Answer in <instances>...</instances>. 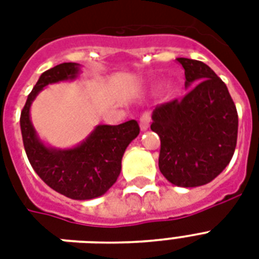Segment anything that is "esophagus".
I'll use <instances>...</instances> for the list:
<instances>
[{"instance_id":"obj_1","label":"esophagus","mask_w":259,"mask_h":259,"mask_svg":"<svg viewBox=\"0 0 259 259\" xmlns=\"http://www.w3.org/2000/svg\"><path fill=\"white\" fill-rule=\"evenodd\" d=\"M150 119H152V115H150V113L142 114L141 118H140V127H141L142 132H145V130L149 127Z\"/></svg>"}]
</instances>
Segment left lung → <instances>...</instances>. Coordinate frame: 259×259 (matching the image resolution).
<instances>
[{"label":"left lung","instance_id":"1","mask_svg":"<svg viewBox=\"0 0 259 259\" xmlns=\"http://www.w3.org/2000/svg\"><path fill=\"white\" fill-rule=\"evenodd\" d=\"M184 68L181 99L157 106L150 129L161 140L158 168L184 188L200 187L223 172L233 158L238 113L223 80L199 60L177 58Z\"/></svg>","mask_w":259,"mask_h":259}]
</instances>
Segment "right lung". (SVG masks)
I'll return each mask as SVG.
<instances>
[{
    "mask_svg": "<svg viewBox=\"0 0 259 259\" xmlns=\"http://www.w3.org/2000/svg\"><path fill=\"white\" fill-rule=\"evenodd\" d=\"M80 72L76 63H62L42 72L28 95L21 111L22 142L30 165L48 187L75 200H89L105 195L121 173L126 148L140 134L137 121L121 125H98L89 137L70 149L46 145L30 121V105L48 84L74 80Z\"/></svg>",
    "mask_w": 259,
    "mask_h": 259,
    "instance_id": "right-lung-1",
    "label": "right lung"
}]
</instances>
